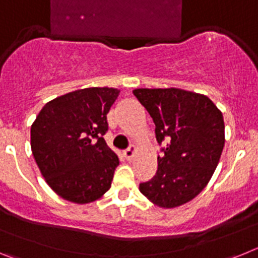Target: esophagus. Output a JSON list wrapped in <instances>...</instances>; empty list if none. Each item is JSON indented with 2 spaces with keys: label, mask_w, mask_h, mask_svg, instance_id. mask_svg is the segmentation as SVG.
Wrapping results in <instances>:
<instances>
[{
  "label": "esophagus",
  "mask_w": 258,
  "mask_h": 258,
  "mask_svg": "<svg viewBox=\"0 0 258 258\" xmlns=\"http://www.w3.org/2000/svg\"><path fill=\"white\" fill-rule=\"evenodd\" d=\"M134 154H136V147H134V146H131L129 149L125 150L124 151V156L126 160H132L134 156Z\"/></svg>",
  "instance_id": "34e87169"
}]
</instances>
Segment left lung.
Segmentation results:
<instances>
[{
	"instance_id": "1",
	"label": "left lung",
	"mask_w": 258,
	"mask_h": 258,
	"mask_svg": "<svg viewBox=\"0 0 258 258\" xmlns=\"http://www.w3.org/2000/svg\"><path fill=\"white\" fill-rule=\"evenodd\" d=\"M133 94L154 120L157 143L165 145L156 174L140 191L161 208L182 206L217 168L225 145L222 112L207 95L182 89H136Z\"/></svg>"
}]
</instances>
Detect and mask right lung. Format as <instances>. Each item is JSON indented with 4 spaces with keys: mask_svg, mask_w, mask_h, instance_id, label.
<instances>
[{
    "mask_svg": "<svg viewBox=\"0 0 258 258\" xmlns=\"http://www.w3.org/2000/svg\"><path fill=\"white\" fill-rule=\"evenodd\" d=\"M120 90L86 88L47 102L31 126V149L52 191L86 204L109 190L118 157L107 146V113Z\"/></svg>",
    "mask_w": 258,
    "mask_h": 258,
    "instance_id": "add662e5",
    "label": "right lung"
}]
</instances>
